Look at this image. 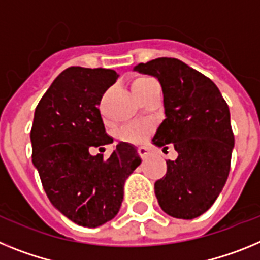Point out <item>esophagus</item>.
Returning <instances> with one entry per match:
<instances>
[{
  "label": "esophagus",
  "instance_id": "obj_1",
  "mask_svg": "<svg viewBox=\"0 0 260 260\" xmlns=\"http://www.w3.org/2000/svg\"><path fill=\"white\" fill-rule=\"evenodd\" d=\"M137 153H139V155L141 158H146L149 155V153H150V150L146 146H139L137 148Z\"/></svg>",
  "mask_w": 260,
  "mask_h": 260
}]
</instances>
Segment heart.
<instances>
[{
    "mask_svg": "<svg viewBox=\"0 0 260 260\" xmlns=\"http://www.w3.org/2000/svg\"><path fill=\"white\" fill-rule=\"evenodd\" d=\"M155 89H159V83L155 78L150 76L137 77L132 82V90L137 98ZM148 133V125H144V124H128L120 131V139L124 140V141H129V143H139V141L145 139Z\"/></svg>",
    "mask_w": 260,
    "mask_h": 260,
    "instance_id": "b5f03b06",
    "label": "heart"
}]
</instances>
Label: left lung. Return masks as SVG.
<instances>
[{"mask_svg": "<svg viewBox=\"0 0 260 260\" xmlns=\"http://www.w3.org/2000/svg\"><path fill=\"white\" fill-rule=\"evenodd\" d=\"M135 71L157 77L164 91L166 119L153 144H173L178 152L154 183L158 204L171 217H198L216 202L229 175L234 135L228 103L213 81L178 58H155Z\"/></svg>", "mask_w": 260, "mask_h": 260, "instance_id": "left-lung-1", "label": "left lung"}]
</instances>
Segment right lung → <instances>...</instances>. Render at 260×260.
<instances>
[{"instance_id": "right-lung-1", "label": "right lung", "mask_w": 260, "mask_h": 260, "mask_svg": "<svg viewBox=\"0 0 260 260\" xmlns=\"http://www.w3.org/2000/svg\"><path fill=\"white\" fill-rule=\"evenodd\" d=\"M111 69L71 67L38 103L31 128L32 164L49 202L77 225L96 228L120 209L124 183L141 164L131 144L116 145L108 159L90 149L112 144L99 103L117 80Z\"/></svg>"}]
</instances>
